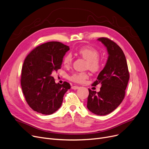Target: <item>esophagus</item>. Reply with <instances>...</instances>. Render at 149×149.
Segmentation results:
<instances>
[{"mask_svg": "<svg viewBox=\"0 0 149 149\" xmlns=\"http://www.w3.org/2000/svg\"><path fill=\"white\" fill-rule=\"evenodd\" d=\"M80 87L78 86H72V89H78Z\"/></svg>", "mask_w": 149, "mask_h": 149, "instance_id": "1", "label": "esophagus"}]
</instances>
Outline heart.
I'll return each instance as SVG.
<instances>
[{
	"label": "heart",
	"mask_w": 149,
	"mask_h": 149,
	"mask_svg": "<svg viewBox=\"0 0 149 149\" xmlns=\"http://www.w3.org/2000/svg\"><path fill=\"white\" fill-rule=\"evenodd\" d=\"M77 54L87 61L86 68L93 72H97L100 70L102 66V60L99 57V52L94 47L89 46H85L80 47L77 50ZM72 62V56L68 54L64 56L63 63L64 66L68 68ZM88 78L87 72H77L70 77V80L75 83H83Z\"/></svg>",
	"instance_id": "obj_1"
}]
</instances>
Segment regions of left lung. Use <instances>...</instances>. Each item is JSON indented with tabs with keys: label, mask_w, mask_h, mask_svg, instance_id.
<instances>
[{
	"label": "left lung",
	"mask_w": 149,
	"mask_h": 149,
	"mask_svg": "<svg viewBox=\"0 0 149 149\" xmlns=\"http://www.w3.org/2000/svg\"><path fill=\"white\" fill-rule=\"evenodd\" d=\"M107 47L108 58L93 86L101 84L99 92L89 90L87 108L93 113L105 116L113 111L124 100L130 78L125 56L118 45L107 38L98 39Z\"/></svg>",
	"instance_id": "left-lung-1"
}]
</instances>
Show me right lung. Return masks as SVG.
I'll return each instance as SVG.
<instances>
[{
	"label": "right lung",
	"instance_id": "right-lung-1",
	"mask_svg": "<svg viewBox=\"0 0 149 149\" xmlns=\"http://www.w3.org/2000/svg\"><path fill=\"white\" fill-rule=\"evenodd\" d=\"M69 50L66 45L51 41L36 47L25 58L21 84L25 100L35 111L49 115L60 108L70 85L66 81L56 83L51 74L61 68Z\"/></svg>",
	"mask_w": 149,
	"mask_h": 149
}]
</instances>
